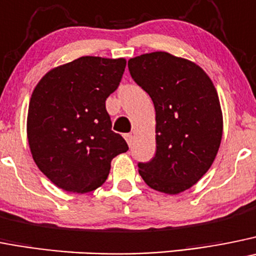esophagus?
<instances>
[{"mask_svg": "<svg viewBox=\"0 0 256 256\" xmlns=\"http://www.w3.org/2000/svg\"><path fill=\"white\" fill-rule=\"evenodd\" d=\"M124 138H126L128 146H132V144H133V136L132 134H124Z\"/></svg>", "mask_w": 256, "mask_h": 256, "instance_id": "1", "label": "esophagus"}]
</instances>
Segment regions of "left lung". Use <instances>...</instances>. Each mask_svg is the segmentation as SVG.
Listing matches in <instances>:
<instances>
[{"instance_id":"1","label":"left lung","mask_w":256,"mask_h":256,"mask_svg":"<svg viewBox=\"0 0 256 256\" xmlns=\"http://www.w3.org/2000/svg\"><path fill=\"white\" fill-rule=\"evenodd\" d=\"M130 76L156 110V154L140 175L157 192L179 194L208 171L222 140V110L213 82L194 62L166 52L128 60Z\"/></svg>"}]
</instances>
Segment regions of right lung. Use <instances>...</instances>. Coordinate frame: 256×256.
Instances as JSON below:
<instances>
[{"instance_id": "obj_1", "label": "right lung", "mask_w": 256, "mask_h": 256, "mask_svg": "<svg viewBox=\"0 0 256 256\" xmlns=\"http://www.w3.org/2000/svg\"><path fill=\"white\" fill-rule=\"evenodd\" d=\"M126 60L77 58L50 70L32 91L28 140L39 170L58 188L88 193L102 186L110 162L128 151L112 130L105 108L118 88Z\"/></svg>"}]
</instances>
